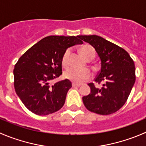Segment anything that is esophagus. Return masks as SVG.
I'll use <instances>...</instances> for the list:
<instances>
[{
    "instance_id": "34e87169",
    "label": "esophagus",
    "mask_w": 146,
    "mask_h": 146,
    "mask_svg": "<svg viewBox=\"0 0 146 146\" xmlns=\"http://www.w3.org/2000/svg\"><path fill=\"white\" fill-rule=\"evenodd\" d=\"M72 86H73V87H80V84H79V83H72Z\"/></svg>"
}]
</instances>
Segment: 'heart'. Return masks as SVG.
<instances>
[{"label": "heart", "mask_w": 146, "mask_h": 146, "mask_svg": "<svg viewBox=\"0 0 146 146\" xmlns=\"http://www.w3.org/2000/svg\"><path fill=\"white\" fill-rule=\"evenodd\" d=\"M80 53L88 61L93 60L95 58V50L90 46H85L80 48ZM70 49H68L63 54L62 58V64L63 66H68L69 64ZM64 76L66 78L75 83H81L91 78V72L87 69H78L70 68L65 71Z\"/></svg>", "instance_id": "heart-1"}]
</instances>
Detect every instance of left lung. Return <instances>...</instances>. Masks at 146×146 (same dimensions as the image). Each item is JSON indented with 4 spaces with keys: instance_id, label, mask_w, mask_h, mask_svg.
<instances>
[{
    "instance_id": "1",
    "label": "left lung",
    "mask_w": 146,
    "mask_h": 146,
    "mask_svg": "<svg viewBox=\"0 0 146 146\" xmlns=\"http://www.w3.org/2000/svg\"><path fill=\"white\" fill-rule=\"evenodd\" d=\"M97 52L101 67L95 78L103 83L98 88L88 83L90 93L83 97L88 111L100 115H110L125 104L135 81V68L131 56L123 48L96 35H80Z\"/></svg>"
}]
</instances>
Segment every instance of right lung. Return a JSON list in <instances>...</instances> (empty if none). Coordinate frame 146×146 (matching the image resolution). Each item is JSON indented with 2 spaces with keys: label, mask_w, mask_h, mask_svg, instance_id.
<instances>
[{
  "label": "right lung",
  "mask_w": 146,
  "mask_h": 146,
  "mask_svg": "<svg viewBox=\"0 0 146 146\" xmlns=\"http://www.w3.org/2000/svg\"><path fill=\"white\" fill-rule=\"evenodd\" d=\"M83 44L79 35H50L28 49L13 70L14 87L25 107L33 113L46 115L59 111L72 87L68 79L50 85L62 74V58L67 48Z\"/></svg>",
  "instance_id": "1"
}]
</instances>
